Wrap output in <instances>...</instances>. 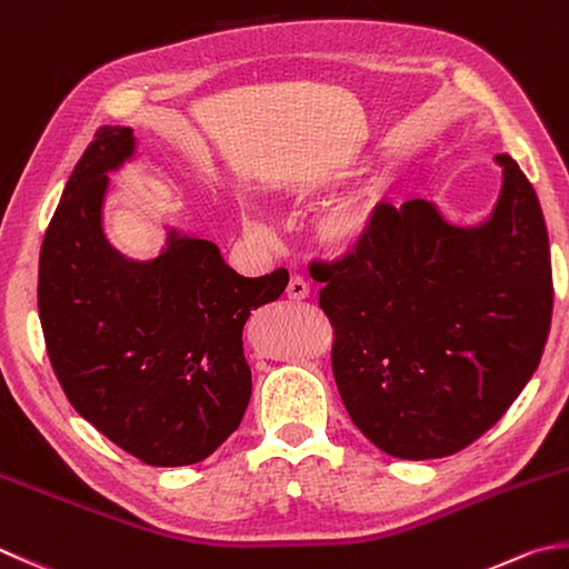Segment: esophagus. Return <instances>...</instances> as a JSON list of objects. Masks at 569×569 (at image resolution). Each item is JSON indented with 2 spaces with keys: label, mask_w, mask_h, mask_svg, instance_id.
Instances as JSON below:
<instances>
[{
  "label": "esophagus",
  "mask_w": 569,
  "mask_h": 569,
  "mask_svg": "<svg viewBox=\"0 0 569 569\" xmlns=\"http://www.w3.org/2000/svg\"><path fill=\"white\" fill-rule=\"evenodd\" d=\"M287 297L295 299V302H302V299L309 297V282L305 280V277L295 274L292 280H289V284H287Z\"/></svg>",
  "instance_id": "obj_1"
}]
</instances>
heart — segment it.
<instances>
[{"label":"heart","mask_w":569,"mask_h":569,"mask_svg":"<svg viewBox=\"0 0 569 569\" xmlns=\"http://www.w3.org/2000/svg\"><path fill=\"white\" fill-rule=\"evenodd\" d=\"M373 234H377V208L363 198L335 202L317 222V240L337 254L363 248Z\"/></svg>","instance_id":"1"}]
</instances>
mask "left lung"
Masks as SVG:
<instances>
[{
  "instance_id": "left-lung-1",
  "label": "left lung",
  "mask_w": 569,
  "mask_h": 569,
  "mask_svg": "<svg viewBox=\"0 0 569 569\" xmlns=\"http://www.w3.org/2000/svg\"><path fill=\"white\" fill-rule=\"evenodd\" d=\"M476 228L433 202L377 208V234L339 262H312L335 327L331 371L353 426L406 460L458 453L538 369L552 319L548 228L516 160Z\"/></svg>"
}]
</instances>
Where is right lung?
I'll list each match as a JSON object with an SVG mask.
<instances>
[{
  "label": "right lung",
  "mask_w": 569,
  "mask_h": 569,
  "mask_svg": "<svg viewBox=\"0 0 569 569\" xmlns=\"http://www.w3.org/2000/svg\"><path fill=\"white\" fill-rule=\"evenodd\" d=\"M133 153L131 128L103 126L73 168L41 242L39 319L79 416L148 466H190L240 426L252 393L242 327L289 274L242 277L216 242L176 230L148 262L113 250L103 198Z\"/></svg>",
  "instance_id": "1"
}]
</instances>
